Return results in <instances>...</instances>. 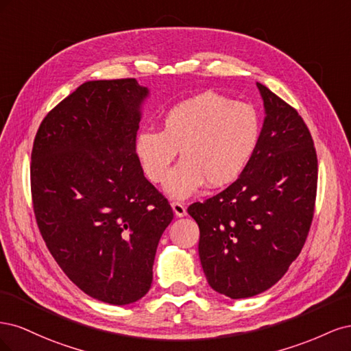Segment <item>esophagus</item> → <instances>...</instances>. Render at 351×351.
Segmentation results:
<instances>
[{
	"mask_svg": "<svg viewBox=\"0 0 351 351\" xmlns=\"http://www.w3.org/2000/svg\"><path fill=\"white\" fill-rule=\"evenodd\" d=\"M171 208H173V210H174L176 217H178V218H182V217H184V215L187 214V212H186V206H184L183 204H180V202H173Z\"/></svg>",
	"mask_w": 351,
	"mask_h": 351,
	"instance_id": "obj_1",
	"label": "esophagus"
}]
</instances>
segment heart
I'll list each match as a JSON object with an SVG mask.
<instances>
[{
	"label": "heart",
	"mask_w": 351,
	"mask_h": 351,
	"mask_svg": "<svg viewBox=\"0 0 351 351\" xmlns=\"http://www.w3.org/2000/svg\"><path fill=\"white\" fill-rule=\"evenodd\" d=\"M259 134L258 114L249 104L204 92L169 108L161 132L137 134L134 154L152 183L167 180L164 190L169 197L187 199L206 182L212 187L234 182L247 165ZM178 149L184 161L168 176Z\"/></svg>",
	"instance_id": "obj_1"
}]
</instances>
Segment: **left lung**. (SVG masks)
<instances>
[{"label":"left lung","mask_w":351,"mask_h":351,"mask_svg":"<svg viewBox=\"0 0 351 351\" xmlns=\"http://www.w3.org/2000/svg\"><path fill=\"white\" fill-rule=\"evenodd\" d=\"M265 108L256 147L234 183L187 208L199 226L208 284L247 299L278 282L309 232L317 158L309 129L293 107L256 83Z\"/></svg>","instance_id":"1"}]
</instances>
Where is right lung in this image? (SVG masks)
<instances>
[{
  "label": "right lung",
  "mask_w": 351,
  "mask_h": 351,
  "mask_svg": "<svg viewBox=\"0 0 351 351\" xmlns=\"http://www.w3.org/2000/svg\"><path fill=\"white\" fill-rule=\"evenodd\" d=\"M149 89L136 79L80 84L49 111L30 164L47 247L82 291L115 306L149 291L159 239L174 214L134 154Z\"/></svg>",
  "instance_id": "right-lung-1"
}]
</instances>
